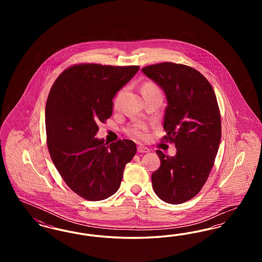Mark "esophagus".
Masks as SVG:
<instances>
[{
    "label": "esophagus",
    "mask_w": 262,
    "mask_h": 262,
    "mask_svg": "<svg viewBox=\"0 0 262 262\" xmlns=\"http://www.w3.org/2000/svg\"><path fill=\"white\" fill-rule=\"evenodd\" d=\"M137 152H139V153H148L149 149H148L147 147H145V146L138 145V146H137Z\"/></svg>",
    "instance_id": "1"
}]
</instances>
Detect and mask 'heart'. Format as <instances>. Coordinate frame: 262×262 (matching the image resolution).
<instances>
[{
	"instance_id": "b5f03b06",
	"label": "heart",
	"mask_w": 262,
	"mask_h": 262,
	"mask_svg": "<svg viewBox=\"0 0 262 262\" xmlns=\"http://www.w3.org/2000/svg\"><path fill=\"white\" fill-rule=\"evenodd\" d=\"M124 90H121L118 92V94L116 95L115 100H114V106L115 108H118L121 104V101L123 99V96H124ZM151 92H160V90L158 89V88L152 83H146L143 85L142 88V93L143 95L146 94V93H151ZM144 130H145V126L142 125H139V124H136V125L130 126L128 128V134L133 137H143L144 136Z\"/></svg>"
}]
</instances>
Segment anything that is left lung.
I'll list each match as a JSON object with an SVG mask.
<instances>
[{
    "mask_svg": "<svg viewBox=\"0 0 262 262\" xmlns=\"http://www.w3.org/2000/svg\"><path fill=\"white\" fill-rule=\"evenodd\" d=\"M142 73L161 88L167 107L163 139L174 142V156L157 150L161 165L151 176L157 196L171 204L194 198L208 179L221 141V119L208 80L185 64L161 62Z\"/></svg>",
    "mask_w": 262,
    "mask_h": 262,
    "instance_id": "obj_1",
    "label": "left lung"
}]
</instances>
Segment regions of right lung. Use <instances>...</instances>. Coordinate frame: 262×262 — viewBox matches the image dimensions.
I'll use <instances>...</instances> for the list:
<instances>
[{"mask_svg": "<svg viewBox=\"0 0 262 262\" xmlns=\"http://www.w3.org/2000/svg\"><path fill=\"white\" fill-rule=\"evenodd\" d=\"M138 70L137 66L77 64L66 70L51 88L45 111L51 158L66 184L85 200L113 195L125 165L137 153L132 140L108 145L95 136L98 123L112 116L117 92Z\"/></svg>", "mask_w": 262, "mask_h": 262, "instance_id": "1", "label": "right lung"}]
</instances>
